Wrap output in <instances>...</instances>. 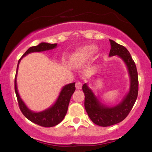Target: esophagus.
<instances>
[{
    "mask_svg": "<svg viewBox=\"0 0 152 152\" xmlns=\"http://www.w3.org/2000/svg\"><path fill=\"white\" fill-rule=\"evenodd\" d=\"M75 86H76V88L77 89H81L82 88V84L81 82H77L76 84H75Z\"/></svg>",
    "mask_w": 152,
    "mask_h": 152,
    "instance_id": "34e87169",
    "label": "esophagus"
}]
</instances>
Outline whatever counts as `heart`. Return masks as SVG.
<instances>
[{"label": "heart", "instance_id": "heart-1", "mask_svg": "<svg viewBox=\"0 0 152 152\" xmlns=\"http://www.w3.org/2000/svg\"><path fill=\"white\" fill-rule=\"evenodd\" d=\"M93 51V47L91 45H87L80 48L77 52L76 56L77 57L82 58V59H86L90 57Z\"/></svg>", "mask_w": 152, "mask_h": 152}]
</instances>
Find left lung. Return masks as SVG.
Instances as JSON below:
<instances>
[{
  "instance_id": "left-lung-1",
  "label": "left lung",
  "mask_w": 152,
  "mask_h": 152,
  "mask_svg": "<svg viewBox=\"0 0 152 152\" xmlns=\"http://www.w3.org/2000/svg\"><path fill=\"white\" fill-rule=\"evenodd\" d=\"M111 50L109 57L118 55L127 66L131 82L128 94L121 102L113 107H108L98 100L86 84L82 86L84 93V107L93 123L101 126H109L122 122L129 115L138 97V77L136 66L129 52L123 45L110 39Z\"/></svg>"
}]
</instances>
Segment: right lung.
Returning a JSON list of instances; mask_svg holds the SVG:
<instances>
[{
    "label": "right lung",
    "mask_w": 152,
    "mask_h": 152,
    "mask_svg": "<svg viewBox=\"0 0 152 152\" xmlns=\"http://www.w3.org/2000/svg\"><path fill=\"white\" fill-rule=\"evenodd\" d=\"M57 43L51 44V43H41L36 46L30 47L18 60L15 75V80H14V89H15L16 95L17 97L18 106H19L20 110L21 111L22 113L23 114L25 117L28 118L31 122H34L39 126H44V127H52V126L57 125L63 120L66 113H67L70 97L75 91V83H71V84L64 86L56 102L51 107L48 108L45 111L35 113L26 107L23 101L20 97L17 90V85H16V75H17L18 64H19L23 57L31 53L43 52L54 49L57 47Z\"/></svg>",
    "instance_id": "right-lung-1"
}]
</instances>
